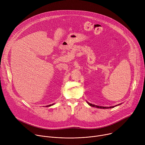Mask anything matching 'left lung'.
<instances>
[{"instance_id":"1","label":"left lung","mask_w":145,"mask_h":145,"mask_svg":"<svg viewBox=\"0 0 145 145\" xmlns=\"http://www.w3.org/2000/svg\"><path fill=\"white\" fill-rule=\"evenodd\" d=\"M88 104L90 106H92V107H96V108H103V109H107V108H114L116 106H118V105H116L115 106H111V107H102V106H96V105H92L91 104V103L87 101Z\"/></svg>"}]
</instances>
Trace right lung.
<instances>
[{
  "mask_svg": "<svg viewBox=\"0 0 145 145\" xmlns=\"http://www.w3.org/2000/svg\"><path fill=\"white\" fill-rule=\"evenodd\" d=\"M54 105V104H52V105H50L46 106V107H50V106H53V105Z\"/></svg>",
  "mask_w": 145,
  "mask_h": 145,
  "instance_id": "obj_1",
  "label": "right lung"
}]
</instances>
